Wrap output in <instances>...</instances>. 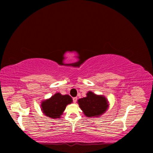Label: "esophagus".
<instances>
[{
  "label": "esophagus",
  "instance_id": "34e87169",
  "mask_svg": "<svg viewBox=\"0 0 153 153\" xmlns=\"http://www.w3.org/2000/svg\"><path fill=\"white\" fill-rule=\"evenodd\" d=\"M77 97H74V98H73V102H74V103H76V102H77Z\"/></svg>",
  "mask_w": 153,
  "mask_h": 153
}]
</instances>
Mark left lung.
Here are the masks:
<instances>
[{"label": "left lung", "mask_w": 153, "mask_h": 153, "mask_svg": "<svg viewBox=\"0 0 153 153\" xmlns=\"http://www.w3.org/2000/svg\"><path fill=\"white\" fill-rule=\"evenodd\" d=\"M78 103L84 114L88 117L99 116L108 107V102L105 97L96 95L91 91L87 93L86 97L79 99Z\"/></svg>", "instance_id": "obj_1"}]
</instances>
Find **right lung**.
Instances as JSON below:
<instances>
[{"mask_svg":"<svg viewBox=\"0 0 153 153\" xmlns=\"http://www.w3.org/2000/svg\"><path fill=\"white\" fill-rule=\"evenodd\" d=\"M72 102L71 97L69 95H62L56 93L49 99L45 100L41 104V110L48 117L53 118H60L68 104Z\"/></svg>","mask_w":153,"mask_h":153,"instance_id":"right-lung-1","label":"right lung"}]
</instances>
